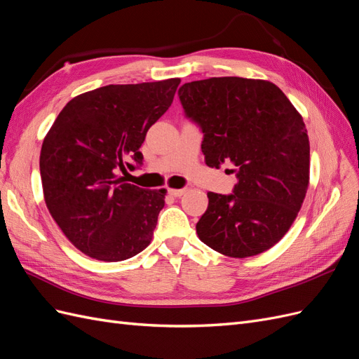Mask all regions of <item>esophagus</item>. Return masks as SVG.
<instances>
[{"mask_svg":"<svg viewBox=\"0 0 359 359\" xmlns=\"http://www.w3.org/2000/svg\"><path fill=\"white\" fill-rule=\"evenodd\" d=\"M168 191H169L170 196H173V198H181L182 194L187 191V189H169Z\"/></svg>","mask_w":359,"mask_h":359,"instance_id":"34e87169","label":"esophagus"}]
</instances>
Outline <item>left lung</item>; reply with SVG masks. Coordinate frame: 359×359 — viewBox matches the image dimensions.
Returning <instances> with one entry per match:
<instances>
[{
  "label": "left lung",
  "instance_id": "1",
  "mask_svg": "<svg viewBox=\"0 0 359 359\" xmlns=\"http://www.w3.org/2000/svg\"><path fill=\"white\" fill-rule=\"evenodd\" d=\"M178 95L184 114L203 133L206 165H232L238 180L232 194L208 193L198 236L224 256L264 253L286 235L309 189L302 116L277 85L260 79L194 81Z\"/></svg>",
  "mask_w": 359,
  "mask_h": 359
}]
</instances>
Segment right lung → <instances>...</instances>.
Wrapping results in <instances>:
<instances>
[{
  "mask_svg": "<svg viewBox=\"0 0 359 359\" xmlns=\"http://www.w3.org/2000/svg\"><path fill=\"white\" fill-rule=\"evenodd\" d=\"M180 79L106 85L72 99L40 153L45 202L69 241L104 262L136 256L153 240L166 190L126 182L142 165L148 128L173 102Z\"/></svg>",
  "mask_w": 359,
  "mask_h": 359,
  "instance_id": "obj_1",
  "label": "right lung"
}]
</instances>
